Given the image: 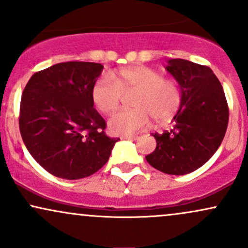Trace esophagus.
Instances as JSON below:
<instances>
[{
	"label": "esophagus",
	"instance_id": "obj_1",
	"mask_svg": "<svg viewBox=\"0 0 248 248\" xmlns=\"http://www.w3.org/2000/svg\"><path fill=\"white\" fill-rule=\"evenodd\" d=\"M121 139H122V140H138L139 136H136V135L128 136V135H126V136H121Z\"/></svg>",
	"mask_w": 248,
	"mask_h": 248
}]
</instances>
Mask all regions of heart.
Returning a JSON list of instances; mask_svg holds the SVG:
<instances>
[{"label": "heart", "instance_id": "obj_1", "mask_svg": "<svg viewBox=\"0 0 248 248\" xmlns=\"http://www.w3.org/2000/svg\"><path fill=\"white\" fill-rule=\"evenodd\" d=\"M100 78L93 85L91 98L99 112L110 115L120 106L122 95L130 98L132 110L120 112L108 122L109 130L119 135H132L144 129L150 118L155 124L169 121L178 110L182 92L172 79L146 66H128Z\"/></svg>", "mask_w": 248, "mask_h": 248}]
</instances>
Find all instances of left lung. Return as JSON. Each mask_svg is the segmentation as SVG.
Instances as JSON below:
<instances>
[{"instance_id":"1","label":"left lung","mask_w":248,"mask_h":248,"mask_svg":"<svg viewBox=\"0 0 248 248\" xmlns=\"http://www.w3.org/2000/svg\"><path fill=\"white\" fill-rule=\"evenodd\" d=\"M166 70L178 82L182 102L171 129L154 134L156 149L146 160L168 175H186L218 150L229 124V107L223 86L210 67L170 59Z\"/></svg>"}]
</instances>
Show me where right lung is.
I'll return each mask as SVG.
<instances>
[{"instance_id": "1", "label": "right lung", "mask_w": 248, "mask_h": 248, "mask_svg": "<svg viewBox=\"0 0 248 248\" xmlns=\"http://www.w3.org/2000/svg\"><path fill=\"white\" fill-rule=\"evenodd\" d=\"M99 62H66L36 72L25 86L19 130L35 161L64 179L88 177L106 164L120 139L108 138L91 91Z\"/></svg>"}]
</instances>
